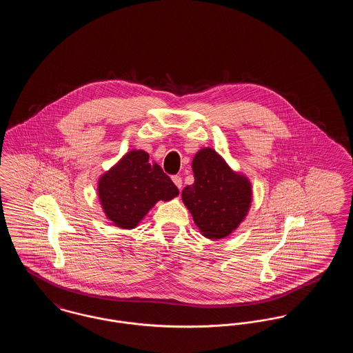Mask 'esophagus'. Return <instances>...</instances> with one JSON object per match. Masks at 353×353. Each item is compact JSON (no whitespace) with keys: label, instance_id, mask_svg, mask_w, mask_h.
Here are the masks:
<instances>
[{"label":"esophagus","instance_id":"esophagus-1","mask_svg":"<svg viewBox=\"0 0 353 353\" xmlns=\"http://www.w3.org/2000/svg\"><path fill=\"white\" fill-rule=\"evenodd\" d=\"M172 181L174 183V185H176L179 189L183 188V179H181L180 176H173V177H172Z\"/></svg>","mask_w":353,"mask_h":353}]
</instances>
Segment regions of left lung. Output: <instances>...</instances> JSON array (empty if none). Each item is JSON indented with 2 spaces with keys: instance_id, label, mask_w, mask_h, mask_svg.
Returning <instances> with one entry per match:
<instances>
[{
  "instance_id": "8db88e82",
  "label": "left lung",
  "mask_w": 353,
  "mask_h": 353,
  "mask_svg": "<svg viewBox=\"0 0 353 353\" xmlns=\"http://www.w3.org/2000/svg\"><path fill=\"white\" fill-rule=\"evenodd\" d=\"M194 183L185 186L181 199L201 234L217 241L232 234L246 219L252 201V183L230 168L210 147L193 157Z\"/></svg>"
}]
</instances>
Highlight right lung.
<instances>
[{
  "label": "right lung",
  "mask_w": 353,
  "mask_h": 353,
  "mask_svg": "<svg viewBox=\"0 0 353 353\" xmlns=\"http://www.w3.org/2000/svg\"><path fill=\"white\" fill-rule=\"evenodd\" d=\"M97 192L105 217L124 230L134 229L156 202L179 196L177 186L143 150L127 152L105 170Z\"/></svg>",
  "instance_id": "obj_1"
}]
</instances>
